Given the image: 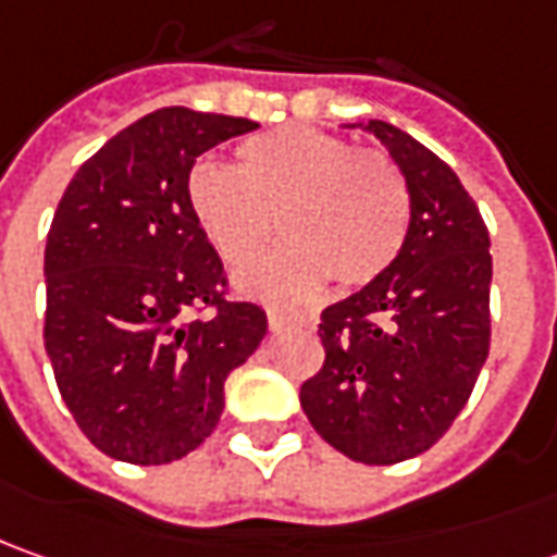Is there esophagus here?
I'll return each instance as SVG.
<instances>
[{"mask_svg":"<svg viewBox=\"0 0 557 557\" xmlns=\"http://www.w3.org/2000/svg\"><path fill=\"white\" fill-rule=\"evenodd\" d=\"M286 320H293V314L289 311H283V308H268V323L277 330V326H283ZM296 320H305V317H296Z\"/></svg>","mask_w":557,"mask_h":557,"instance_id":"esophagus-1","label":"esophagus"}]
</instances>
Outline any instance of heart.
Segmentation results:
<instances>
[{
	"mask_svg": "<svg viewBox=\"0 0 557 557\" xmlns=\"http://www.w3.org/2000/svg\"><path fill=\"white\" fill-rule=\"evenodd\" d=\"M187 206L227 264H243L271 237L274 249L237 274L243 293L305 298L330 277L338 289L379 280L400 256L410 231V187L382 150L280 125L246 138L237 163H200L187 175Z\"/></svg>",
	"mask_w": 557,
	"mask_h": 557,
	"instance_id": "1",
	"label": "heart"
}]
</instances>
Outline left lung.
<instances>
[{
    "label": "left lung",
    "mask_w": 557,
    "mask_h": 557,
    "mask_svg": "<svg viewBox=\"0 0 557 557\" xmlns=\"http://www.w3.org/2000/svg\"><path fill=\"white\" fill-rule=\"evenodd\" d=\"M410 187L400 256L320 314L323 367L301 385L314 432L363 466L434 447L490 351V234L456 172L407 132L370 120Z\"/></svg>",
    "instance_id": "8db88e82"
}]
</instances>
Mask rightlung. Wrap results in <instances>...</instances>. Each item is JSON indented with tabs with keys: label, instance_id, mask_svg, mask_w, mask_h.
<instances>
[{
	"label": "right lung",
	"instance_id": "obj_1",
	"mask_svg": "<svg viewBox=\"0 0 557 557\" xmlns=\"http://www.w3.org/2000/svg\"><path fill=\"white\" fill-rule=\"evenodd\" d=\"M259 128L163 107L79 165L46 243V351L79 432L107 456L165 466L212 434L224 379L268 333L231 301L187 206L197 157Z\"/></svg>",
	"mask_w": 557,
	"mask_h": 557
}]
</instances>
